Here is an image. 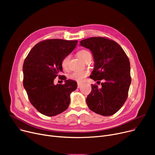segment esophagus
<instances>
[{
    "label": "esophagus",
    "mask_w": 155,
    "mask_h": 155,
    "mask_svg": "<svg viewBox=\"0 0 155 155\" xmlns=\"http://www.w3.org/2000/svg\"><path fill=\"white\" fill-rule=\"evenodd\" d=\"M82 85V84H80V83H78V84H77V87H78V88H80L81 87V86Z\"/></svg>",
    "instance_id": "esophagus-1"
}]
</instances>
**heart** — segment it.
I'll return each mask as SVG.
<instances>
[{
  "mask_svg": "<svg viewBox=\"0 0 155 155\" xmlns=\"http://www.w3.org/2000/svg\"><path fill=\"white\" fill-rule=\"evenodd\" d=\"M77 55L81 60H82L84 61L89 56H91L90 52L85 50H80L79 51H78ZM70 60V55L66 56L64 58H63V59L61 61V67L63 69L67 70L68 68ZM88 73H89V71L88 70L74 71L69 75V78L71 80L76 81L77 82H82L84 80V79L85 78V77L88 75Z\"/></svg>",
  "mask_w": 155,
  "mask_h": 155,
  "instance_id": "b5f03b06",
  "label": "heart"
}]
</instances>
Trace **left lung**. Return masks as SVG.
<instances>
[{
	"instance_id": "1",
	"label": "left lung",
	"mask_w": 155,
	"mask_h": 155,
	"mask_svg": "<svg viewBox=\"0 0 155 155\" xmlns=\"http://www.w3.org/2000/svg\"><path fill=\"white\" fill-rule=\"evenodd\" d=\"M80 43L93 56L94 67L91 78L104 81L101 88L92 84V91L86 99L88 107L104 116L114 114L126 102L131 82L128 57L119 44L105 38H89Z\"/></svg>"
}]
</instances>
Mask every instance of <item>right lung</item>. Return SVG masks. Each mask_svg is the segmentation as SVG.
I'll return each instance as SVG.
<instances>
[{"label": "right lung", "mask_w": 155, "mask_h": 155, "mask_svg": "<svg viewBox=\"0 0 155 155\" xmlns=\"http://www.w3.org/2000/svg\"><path fill=\"white\" fill-rule=\"evenodd\" d=\"M77 40L61 39L45 40L29 51L23 64V85L31 104L41 114L54 116L66 110L70 94L77 88L74 80L61 78L64 84H54L63 72L61 61L74 50Z\"/></svg>", "instance_id": "right-lung-1"}]
</instances>
